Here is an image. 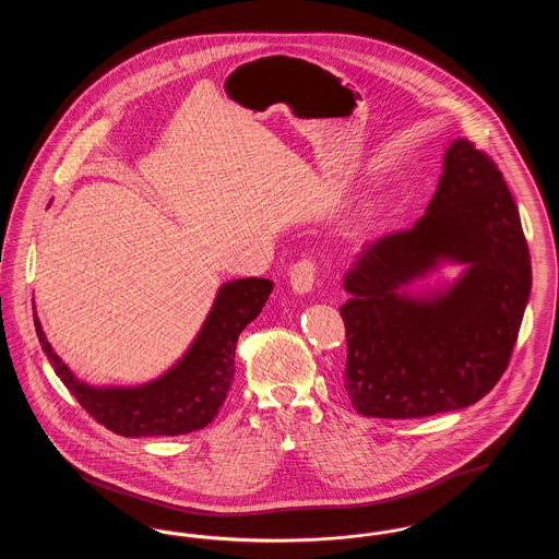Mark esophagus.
Instances as JSON below:
<instances>
[{"instance_id":"obj_1","label":"esophagus","mask_w":559,"mask_h":559,"mask_svg":"<svg viewBox=\"0 0 559 559\" xmlns=\"http://www.w3.org/2000/svg\"><path fill=\"white\" fill-rule=\"evenodd\" d=\"M289 278H292L293 292L299 293V295L312 292V287L317 283V262L310 258L295 262L289 272Z\"/></svg>"}]
</instances>
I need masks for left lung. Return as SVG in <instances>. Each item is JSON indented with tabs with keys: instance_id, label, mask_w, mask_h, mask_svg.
Wrapping results in <instances>:
<instances>
[{
	"instance_id": "obj_1",
	"label": "left lung",
	"mask_w": 559,
	"mask_h": 559,
	"mask_svg": "<svg viewBox=\"0 0 559 559\" xmlns=\"http://www.w3.org/2000/svg\"><path fill=\"white\" fill-rule=\"evenodd\" d=\"M442 259L468 264L449 293H401ZM531 285L528 242L503 174L456 138L426 215L362 247L344 278V388L354 408L417 419L484 399L511 360Z\"/></svg>"
}]
</instances>
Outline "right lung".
Masks as SVG:
<instances>
[{
    "instance_id": "add662e5",
    "label": "right lung",
    "mask_w": 559,
    "mask_h": 559,
    "mask_svg": "<svg viewBox=\"0 0 559 559\" xmlns=\"http://www.w3.org/2000/svg\"><path fill=\"white\" fill-rule=\"evenodd\" d=\"M272 287L267 278L226 283L187 356L157 381L140 388L96 390L81 383L53 352L39 319L33 320L53 371L92 419L126 438L182 436L203 429L217 415L235 379L240 331L258 319Z\"/></svg>"
}]
</instances>
